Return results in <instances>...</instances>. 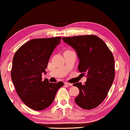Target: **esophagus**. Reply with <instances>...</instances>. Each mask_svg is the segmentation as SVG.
Listing matches in <instances>:
<instances>
[{
    "label": "esophagus",
    "mask_w": 130,
    "mask_h": 130,
    "mask_svg": "<svg viewBox=\"0 0 130 130\" xmlns=\"http://www.w3.org/2000/svg\"><path fill=\"white\" fill-rule=\"evenodd\" d=\"M65 84L67 85H68V86H73V84H72V83H68V82H65Z\"/></svg>",
    "instance_id": "34e87169"
}]
</instances>
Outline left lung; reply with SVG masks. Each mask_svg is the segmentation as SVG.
Wrapping results in <instances>:
<instances>
[{
    "instance_id": "obj_1",
    "label": "left lung",
    "mask_w": 130,
    "mask_h": 130,
    "mask_svg": "<svg viewBox=\"0 0 130 130\" xmlns=\"http://www.w3.org/2000/svg\"><path fill=\"white\" fill-rule=\"evenodd\" d=\"M73 47L79 58L78 68L87 80L73 84L79 89L75 102L83 109L91 110L101 104L108 94L115 78V59L112 53L100 38L94 35L63 37Z\"/></svg>"
}]
</instances>
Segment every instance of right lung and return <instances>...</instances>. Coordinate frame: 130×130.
I'll use <instances>...</instances> for the list:
<instances>
[{"mask_svg":"<svg viewBox=\"0 0 130 130\" xmlns=\"http://www.w3.org/2000/svg\"><path fill=\"white\" fill-rule=\"evenodd\" d=\"M61 37L33 39L21 46L13 57L11 75L20 98L27 107L39 111L53 103L63 83H52L42 78L54 49Z\"/></svg>","mask_w":130,"mask_h":130,"instance_id":"right-lung-1","label":"right lung"}]
</instances>
